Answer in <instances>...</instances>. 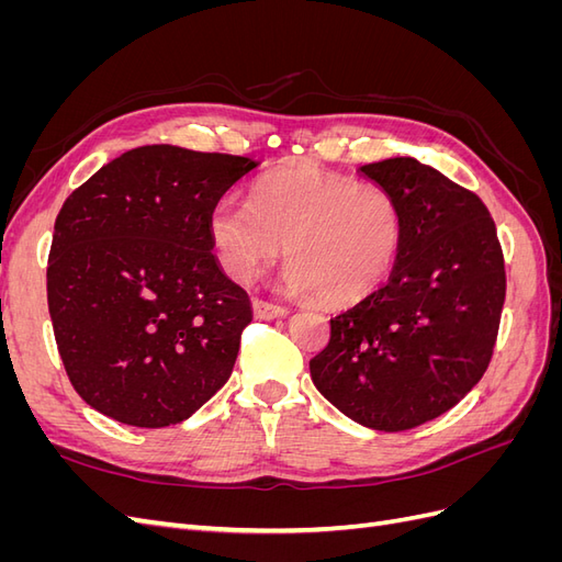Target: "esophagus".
<instances>
[{
  "label": "esophagus",
  "instance_id": "obj_1",
  "mask_svg": "<svg viewBox=\"0 0 562 562\" xmlns=\"http://www.w3.org/2000/svg\"><path fill=\"white\" fill-rule=\"evenodd\" d=\"M285 307H281V304H274V302H267V300H252V314L258 318H279V316H285Z\"/></svg>",
  "mask_w": 562,
  "mask_h": 562
}]
</instances>
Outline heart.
Segmentation results:
<instances>
[{"mask_svg": "<svg viewBox=\"0 0 562 562\" xmlns=\"http://www.w3.org/2000/svg\"><path fill=\"white\" fill-rule=\"evenodd\" d=\"M403 211L386 187L347 176L288 168L258 182L252 201L223 194L209 213L215 258L248 281L285 250V285L326 304L370 297L403 248Z\"/></svg>", "mask_w": 562, "mask_h": 562, "instance_id": "heart-1", "label": "heart"}]
</instances>
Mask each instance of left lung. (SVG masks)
<instances>
[{"instance_id":"1","label":"left lung","mask_w":562,"mask_h":562,"mask_svg":"<svg viewBox=\"0 0 562 562\" xmlns=\"http://www.w3.org/2000/svg\"><path fill=\"white\" fill-rule=\"evenodd\" d=\"M403 211L389 281L330 318L312 380L339 413L405 431L448 413L479 384L495 351L506 295L495 220L473 192L413 157L361 166Z\"/></svg>"}]
</instances>
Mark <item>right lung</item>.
<instances>
[{"mask_svg":"<svg viewBox=\"0 0 562 562\" xmlns=\"http://www.w3.org/2000/svg\"><path fill=\"white\" fill-rule=\"evenodd\" d=\"M255 166L145 145L65 199L46 267L48 314L67 378L98 413L171 427L229 380L252 312L211 252L209 213Z\"/></svg>","mask_w":562,"mask_h":562,"instance_id":"obj_1","label":"right lung"}]
</instances>
